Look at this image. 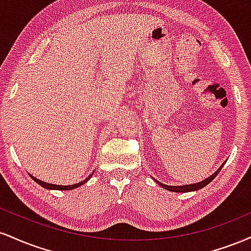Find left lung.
I'll return each instance as SVG.
<instances>
[{
	"instance_id": "1",
	"label": "left lung",
	"mask_w": 251,
	"mask_h": 251,
	"mask_svg": "<svg viewBox=\"0 0 251 251\" xmlns=\"http://www.w3.org/2000/svg\"><path fill=\"white\" fill-rule=\"evenodd\" d=\"M223 165H224V164H223ZM223 165H222V166H223ZM222 166L217 170V171L215 172L214 175L210 176V177L206 178V179L201 180V181H200V183H196V184H189V185H181V186H170V185H165V184L160 183V181H158V180H155V181H157V183L159 184L160 186H163L164 189L169 190V191H174V192H190V191H195V190H200L201 188H204V186H205V185H208L210 181L214 180L216 176L218 175V172L221 171Z\"/></svg>"
}]
</instances>
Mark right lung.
Returning <instances> with one entry per match:
<instances>
[{"mask_svg":"<svg viewBox=\"0 0 251 251\" xmlns=\"http://www.w3.org/2000/svg\"><path fill=\"white\" fill-rule=\"evenodd\" d=\"M91 176H89V177H91ZM30 177L33 178V179L35 180L37 184H40V185H41L42 188L51 189V190H72V189H75V188H77V186H80V185H82V184H85L86 181L89 179V177H87L85 180L80 181V183H77V184H73V185H55V184H50V183H46V181H42V180L37 179V178L33 177V176H30Z\"/></svg>","mask_w":251,"mask_h":251,"instance_id":"right-lung-1","label":"right lung"}]
</instances>
